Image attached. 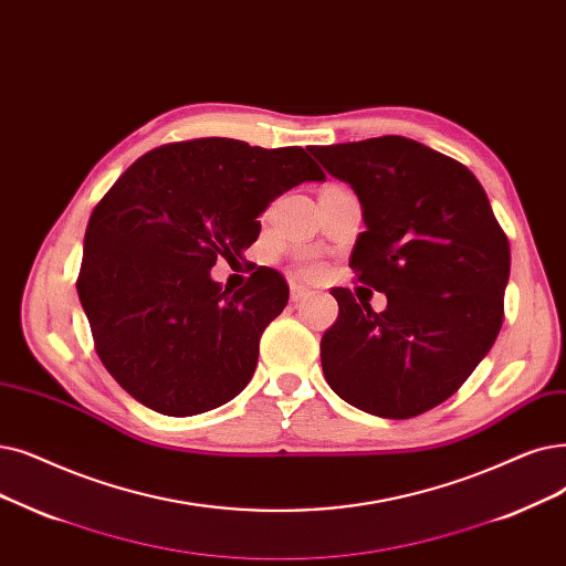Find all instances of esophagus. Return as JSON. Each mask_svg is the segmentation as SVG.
I'll list each match as a JSON object with an SVG mask.
<instances>
[{"mask_svg":"<svg viewBox=\"0 0 566 566\" xmlns=\"http://www.w3.org/2000/svg\"><path fill=\"white\" fill-rule=\"evenodd\" d=\"M305 298H310V291L305 286L291 284V303H303Z\"/></svg>","mask_w":566,"mask_h":566,"instance_id":"obj_1","label":"esophagus"}]
</instances>
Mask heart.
I'll list each match as a JSON object with an SVG mask.
<instances>
[{
  "instance_id": "heart-1",
  "label": "heart",
  "mask_w": 566,
  "mask_h": 566,
  "mask_svg": "<svg viewBox=\"0 0 566 566\" xmlns=\"http://www.w3.org/2000/svg\"><path fill=\"white\" fill-rule=\"evenodd\" d=\"M301 273H303L305 277H314V275L318 273V268H316L314 263H305V265L301 268Z\"/></svg>"
}]
</instances>
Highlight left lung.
I'll use <instances>...</instances> for the list:
<instances>
[{"label":"left lung","mask_w":566,"mask_h":566,"mask_svg":"<svg viewBox=\"0 0 566 566\" xmlns=\"http://www.w3.org/2000/svg\"><path fill=\"white\" fill-rule=\"evenodd\" d=\"M360 201L349 265L386 293L375 312L349 289L322 337L337 396L381 419H411L451 398L493 347L504 318L509 240L460 161L405 136L312 147Z\"/></svg>","instance_id":"left-lung-1"}]
</instances>
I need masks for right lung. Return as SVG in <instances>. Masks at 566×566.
<instances>
[{
    "instance_id": "add662e5",
    "label": "right lung",
    "mask_w": 566,
    "mask_h": 566,
    "mask_svg": "<svg viewBox=\"0 0 566 566\" xmlns=\"http://www.w3.org/2000/svg\"><path fill=\"white\" fill-rule=\"evenodd\" d=\"M324 182L303 147L233 138L161 145L136 159L94 208L78 298L96 354L140 405L193 416L250 384L259 339L289 286L259 268L242 289L210 277L259 238L256 217L301 182Z\"/></svg>"
}]
</instances>
